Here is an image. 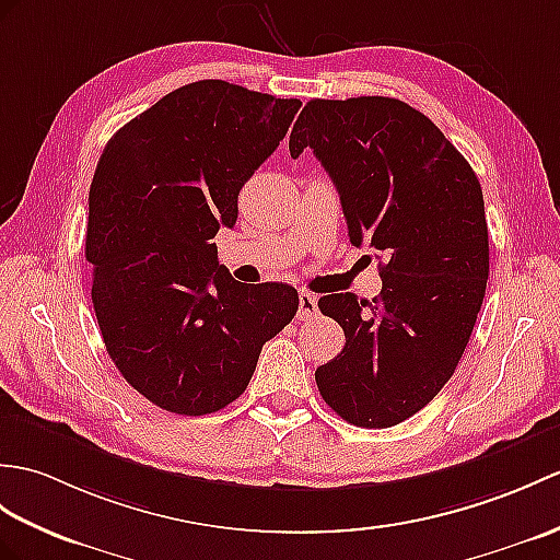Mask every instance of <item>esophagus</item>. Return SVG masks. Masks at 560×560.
<instances>
[{"label": "esophagus", "instance_id": "1", "mask_svg": "<svg viewBox=\"0 0 560 560\" xmlns=\"http://www.w3.org/2000/svg\"><path fill=\"white\" fill-rule=\"evenodd\" d=\"M298 317L301 319H312L317 317V298L310 291L298 293Z\"/></svg>", "mask_w": 560, "mask_h": 560}]
</instances>
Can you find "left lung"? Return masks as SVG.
Returning <instances> with one entry per match:
<instances>
[{"mask_svg":"<svg viewBox=\"0 0 560 560\" xmlns=\"http://www.w3.org/2000/svg\"><path fill=\"white\" fill-rule=\"evenodd\" d=\"M305 148L341 195L348 238L380 259L382 293L319 298L346 346L315 380L355 427L412 418L456 372L489 279L482 186L451 140L394 97L310 100L289 150Z\"/></svg>","mask_w":560,"mask_h":560,"instance_id":"obj_1","label":"left lung"}]
</instances>
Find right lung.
<instances>
[{
    "mask_svg": "<svg viewBox=\"0 0 560 560\" xmlns=\"http://www.w3.org/2000/svg\"><path fill=\"white\" fill-rule=\"evenodd\" d=\"M301 100L198 81L112 136L90 186L85 257L104 346L162 410L210 415L248 388L262 346L298 312L289 283H241L219 226L279 148Z\"/></svg>",
    "mask_w": 560,
    "mask_h": 560,
    "instance_id": "add662e5",
    "label": "right lung"
}]
</instances>
